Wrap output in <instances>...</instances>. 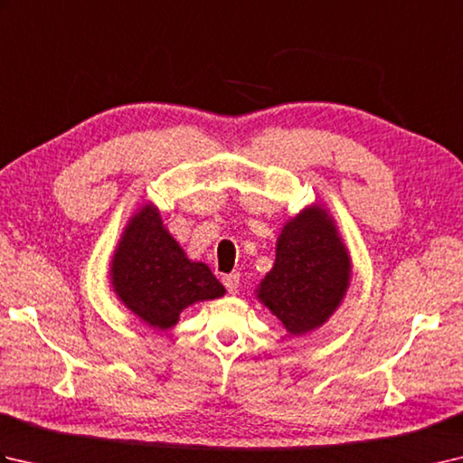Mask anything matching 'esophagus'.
<instances>
[{
  "label": "esophagus",
  "instance_id": "obj_1",
  "mask_svg": "<svg viewBox=\"0 0 463 463\" xmlns=\"http://www.w3.org/2000/svg\"><path fill=\"white\" fill-rule=\"evenodd\" d=\"M226 290H229L231 294H237L239 290V284H241V274L239 272H232V274H226V277L222 279Z\"/></svg>",
  "mask_w": 463,
  "mask_h": 463
}]
</instances>
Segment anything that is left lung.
<instances>
[{
	"instance_id": "1",
	"label": "left lung",
	"mask_w": 463,
	"mask_h": 463,
	"mask_svg": "<svg viewBox=\"0 0 463 463\" xmlns=\"http://www.w3.org/2000/svg\"><path fill=\"white\" fill-rule=\"evenodd\" d=\"M352 262L328 211L310 204L290 219L277 241V259L257 298L288 334L317 330L344 298Z\"/></svg>"
}]
</instances>
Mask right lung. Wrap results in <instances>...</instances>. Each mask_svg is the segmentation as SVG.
<instances>
[{
  "label": "right lung",
  "mask_w": 463,
  "mask_h": 463,
  "mask_svg": "<svg viewBox=\"0 0 463 463\" xmlns=\"http://www.w3.org/2000/svg\"><path fill=\"white\" fill-rule=\"evenodd\" d=\"M109 277L125 307L159 330L175 326L191 304L224 294V287L204 262L186 259L151 203L127 222L111 259Z\"/></svg>",
  "instance_id": "obj_1"
}]
</instances>
